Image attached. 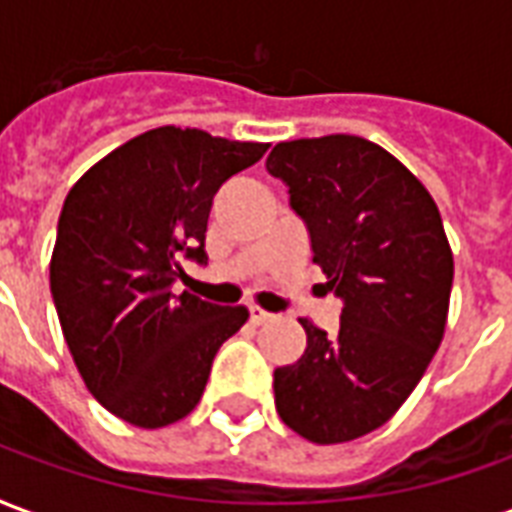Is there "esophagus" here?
<instances>
[{"label": "esophagus", "instance_id": "34e87169", "mask_svg": "<svg viewBox=\"0 0 512 512\" xmlns=\"http://www.w3.org/2000/svg\"><path fill=\"white\" fill-rule=\"evenodd\" d=\"M272 319V313H267L264 308H256V305H251V322L253 324H267Z\"/></svg>", "mask_w": 512, "mask_h": 512}]
</instances>
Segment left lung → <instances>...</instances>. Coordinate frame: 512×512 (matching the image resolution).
<instances>
[{
    "label": "left lung",
    "mask_w": 512,
    "mask_h": 512,
    "mask_svg": "<svg viewBox=\"0 0 512 512\" xmlns=\"http://www.w3.org/2000/svg\"><path fill=\"white\" fill-rule=\"evenodd\" d=\"M267 171L311 234L343 300L333 335L300 319L308 346L275 368V409L316 445L352 442L393 417L442 343L453 251L436 201L387 149L360 136L275 144Z\"/></svg>",
    "instance_id": "left-lung-1"
}]
</instances>
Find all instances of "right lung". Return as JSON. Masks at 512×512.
<instances>
[{
	"instance_id": "1",
	"label": "right lung",
	"mask_w": 512,
	"mask_h": 512,
	"mask_svg": "<svg viewBox=\"0 0 512 512\" xmlns=\"http://www.w3.org/2000/svg\"><path fill=\"white\" fill-rule=\"evenodd\" d=\"M270 144L196 128L130 138L70 188L51 253V297L87 390L138 428L196 409L215 354L248 322L245 305L171 294L182 259L207 261L212 199Z\"/></svg>"
}]
</instances>
